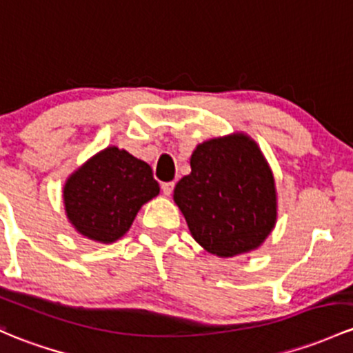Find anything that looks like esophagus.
Returning <instances> with one entry per match:
<instances>
[{
  "label": "esophagus",
  "mask_w": 353,
  "mask_h": 353,
  "mask_svg": "<svg viewBox=\"0 0 353 353\" xmlns=\"http://www.w3.org/2000/svg\"><path fill=\"white\" fill-rule=\"evenodd\" d=\"M174 191V183H164L162 184V192H164L165 196H170Z\"/></svg>",
  "instance_id": "1"
}]
</instances>
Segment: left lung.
Returning <instances> with one entry per match:
<instances>
[{
  "mask_svg": "<svg viewBox=\"0 0 353 353\" xmlns=\"http://www.w3.org/2000/svg\"><path fill=\"white\" fill-rule=\"evenodd\" d=\"M174 201L196 242L218 257L254 250L276 225L272 172L242 133L196 147L191 174L176 184Z\"/></svg>",
  "mask_w": 353,
  "mask_h": 353,
  "instance_id": "left-lung-1",
  "label": "left lung"
}]
</instances>
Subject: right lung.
<instances>
[{
	"mask_svg": "<svg viewBox=\"0 0 353 353\" xmlns=\"http://www.w3.org/2000/svg\"><path fill=\"white\" fill-rule=\"evenodd\" d=\"M159 191L147 162L108 147L69 177L64 205L69 221L81 235L111 243L128 232L140 208Z\"/></svg>",
	"mask_w": 353,
	"mask_h": 353,
	"instance_id": "1",
	"label": "right lung"
}]
</instances>
